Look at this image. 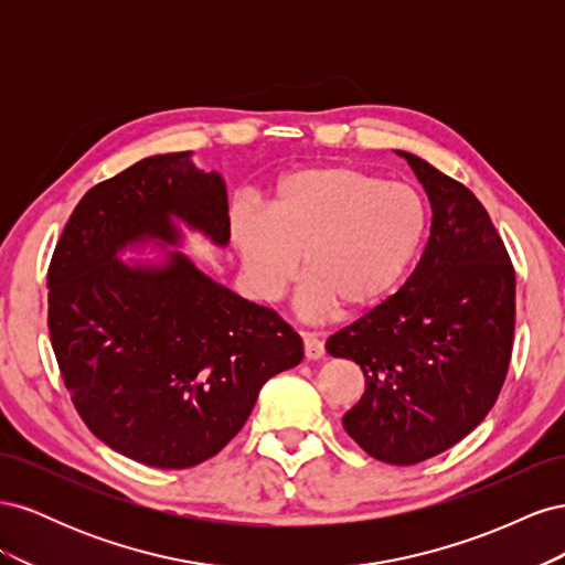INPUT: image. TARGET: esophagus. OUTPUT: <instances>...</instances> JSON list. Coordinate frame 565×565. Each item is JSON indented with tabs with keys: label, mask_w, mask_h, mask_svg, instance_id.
Segmentation results:
<instances>
[{
	"label": "esophagus",
	"mask_w": 565,
	"mask_h": 565,
	"mask_svg": "<svg viewBox=\"0 0 565 565\" xmlns=\"http://www.w3.org/2000/svg\"><path fill=\"white\" fill-rule=\"evenodd\" d=\"M303 353L309 361H318V358H322L324 355L322 339H318L316 334H303Z\"/></svg>",
	"instance_id": "34e87169"
}]
</instances>
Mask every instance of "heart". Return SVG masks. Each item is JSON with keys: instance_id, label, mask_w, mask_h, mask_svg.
Listing matches in <instances>:
<instances>
[{"instance_id": "heart-1", "label": "heart", "mask_w": 565, "mask_h": 565, "mask_svg": "<svg viewBox=\"0 0 565 565\" xmlns=\"http://www.w3.org/2000/svg\"><path fill=\"white\" fill-rule=\"evenodd\" d=\"M231 235L262 299H280L299 280L303 262L311 280L299 299L306 318L337 309L363 316L386 303L407 278L426 235V210L403 181H384L351 164H320L278 183L270 218L235 207Z\"/></svg>"}]
</instances>
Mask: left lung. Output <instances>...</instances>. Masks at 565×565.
Wrapping results in <instances>:
<instances>
[{"label":"left lung","instance_id":"obj_1","mask_svg":"<svg viewBox=\"0 0 565 565\" xmlns=\"http://www.w3.org/2000/svg\"><path fill=\"white\" fill-rule=\"evenodd\" d=\"M401 156L429 195V241L398 292L324 347L365 374L347 434L370 457L409 467L452 448L498 401L514 347L516 270L467 185Z\"/></svg>","mask_w":565,"mask_h":565}]
</instances>
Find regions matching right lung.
I'll use <instances>...</instances> for the list:
<instances>
[{
    "label": "right lung",
    "instance_id": "obj_1",
    "mask_svg": "<svg viewBox=\"0 0 565 565\" xmlns=\"http://www.w3.org/2000/svg\"><path fill=\"white\" fill-rule=\"evenodd\" d=\"M172 214L231 237L226 183L191 152L131 164L87 191L49 264V334L71 401L108 448L158 469H188L226 448L262 386L301 363V337L266 306L216 285L174 252L129 268L117 249L177 241Z\"/></svg>",
    "mask_w": 565,
    "mask_h": 565
}]
</instances>
